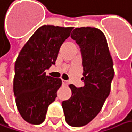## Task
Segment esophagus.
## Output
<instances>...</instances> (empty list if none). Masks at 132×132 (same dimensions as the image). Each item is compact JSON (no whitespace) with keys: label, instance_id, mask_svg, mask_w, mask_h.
Returning <instances> with one entry per match:
<instances>
[{"label":"esophagus","instance_id":"obj_1","mask_svg":"<svg viewBox=\"0 0 132 132\" xmlns=\"http://www.w3.org/2000/svg\"><path fill=\"white\" fill-rule=\"evenodd\" d=\"M62 81H63V84L64 85H67V84H68V81H65V80H62Z\"/></svg>","mask_w":132,"mask_h":132}]
</instances>
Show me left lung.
Returning a JSON list of instances; mask_svg holds the SVG:
<instances>
[{
	"instance_id": "1",
	"label": "left lung",
	"mask_w": 132,
	"mask_h": 132,
	"mask_svg": "<svg viewBox=\"0 0 132 132\" xmlns=\"http://www.w3.org/2000/svg\"><path fill=\"white\" fill-rule=\"evenodd\" d=\"M71 37L81 48L84 86L77 88L70 84L72 96L62 102V107L66 122L73 127H81L100 112L110 93L114 70L102 30L96 27H77Z\"/></svg>"
}]
</instances>
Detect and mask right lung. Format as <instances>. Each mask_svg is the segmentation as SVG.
<instances>
[{
	"label": "right lung",
	"mask_w": 132,
	"mask_h": 132,
	"mask_svg": "<svg viewBox=\"0 0 132 132\" xmlns=\"http://www.w3.org/2000/svg\"><path fill=\"white\" fill-rule=\"evenodd\" d=\"M73 27L43 25L21 48L15 63L13 91L16 106L26 122L39 125L62 85L60 78L46 75L55 64L60 46Z\"/></svg>",
	"instance_id": "add662e5"
}]
</instances>
